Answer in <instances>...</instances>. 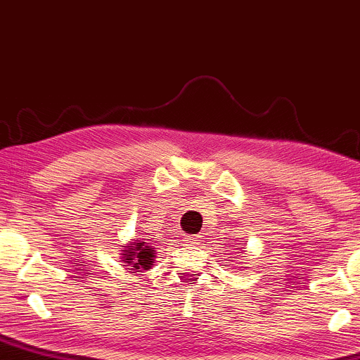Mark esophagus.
<instances>
[{
  "instance_id": "esophagus-1",
  "label": "esophagus",
  "mask_w": 360,
  "mask_h": 360,
  "mask_svg": "<svg viewBox=\"0 0 360 360\" xmlns=\"http://www.w3.org/2000/svg\"><path fill=\"white\" fill-rule=\"evenodd\" d=\"M200 242H202V236H191V237H188V243H191V245H199Z\"/></svg>"
}]
</instances>
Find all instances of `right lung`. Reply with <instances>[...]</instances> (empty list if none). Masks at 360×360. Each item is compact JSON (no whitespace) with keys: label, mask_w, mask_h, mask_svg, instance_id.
Returning <instances> with one entry per match:
<instances>
[{"label":"right lung","mask_w":360,"mask_h":360,"mask_svg":"<svg viewBox=\"0 0 360 360\" xmlns=\"http://www.w3.org/2000/svg\"><path fill=\"white\" fill-rule=\"evenodd\" d=\"M133 245L136 247L133 248ZM153 253H155V250H153L146 242H133L127 247V250H123L122 255L124 258L123 262L128 263L127 266H131L128 268V270L143 271V270H150L151 268L153 258H155Z\"/></svg>","instance_id":"right-lung-1"}]
</instances>
